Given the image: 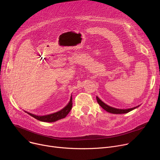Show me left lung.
<instances>
[{
    "label": "left lung",
    "mask_w": 160,
    "mask_h": 160,
    "mask_svg": "<svg viewBox=\"0 0 160 160\" xmlns=\"http://www.w3.org/2000/svg\"><path fill=\"white\" fill-rule=\"evenodd\" d=\"M97 98V100L98 103V104L101 106L104 110H106V112H109V113H112L113 114H122V113H128L130 112H131L132 110H134V109H136V108L139 107L136 106V107H134L132 108H129V109H125V110H122V109H117V108H115L113 107H111L110 106H108L107 104H106L104 102H103L101 100H100L98 97H96Z\"/></svg>",
    "instance_id": "obj_1"
}]
</instances>
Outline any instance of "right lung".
<instances>
[{
    "mask_svg": "<svg viewBox=\"0 0 160 160\" xmlns=\"http://www.w3.org/2000/svg\"><path fill=\"white\" fill-rule=\"evenodd\" d=\"M72 106V96H71L70 101L68 103V104H67L64 108H63L62 110L59 111L58 112L50 114V115H43V116H38V115L32 114L28 112H27V113L40 121L52 122H55L58 120H60L61 119L65 118V117L67 115V114L70 112Z\"/></svg>",
    "mask_w": 160,
    "mask_h": 160,
    "instance_id": "obj_1",
    "label": "right lung"
}]
</instances>
